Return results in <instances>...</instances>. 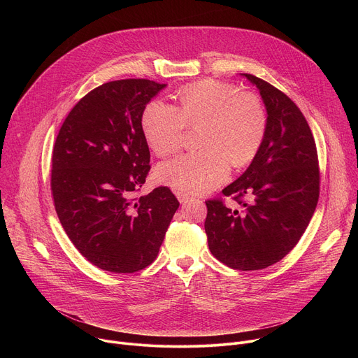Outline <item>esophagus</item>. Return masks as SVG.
Wrapping results in <instances>:
<instances>
[{
	"instance_id": "obj_1",
	"label": "esophagus",
	"mask_w": 358,
	"mask_h": 358,
	"mask_svg": "<svg viewBox=\"0 0 358 358\" xmlns=\"http://www.w3.org/2000/svg\"><path fill=\"white\" fill-rule=\"evenodd\" d=\"M176 195H177L178 201H180L181 203H185V202H188V201L191 199V196H189L188 194H185V192H180V191H178Z\"/></svg>"
}]
</instances>
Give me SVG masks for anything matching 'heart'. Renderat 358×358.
<instances>
[{"label": "heart", "instance_id": "obj_1", "mask_svg": "<svg viewBox=\"0 0 358 358\" xmlns=\"http://www.w3.org/2000/svg\"><path fill=\"white\" fill-rule=\"evenodd\" d=\"M266 110L258 94L238 92L213 79L187 85L178 106L152 100L141 116L145 143L157 156L178 151L187 127L199 129L201 151L178 156L156 169L160 184L185 194H203L222 184L231 170L248 164L266 133Z\"/></svg>", "mask_w": 358, "mask_h": 358}]
</instances>
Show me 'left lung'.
Masks as SVG:
<instances>
[{
	"mask_svg": "<svg viewBox=\"0 0 358 358\" xmlns=\"http://www.w3.org/2000/svg\"><path fill=\"white\" fill-rule=\"evenodd\" d=\"M241 76L261 93L266 133L246 171L222 189L242 211L207 201L203 227L218 261L232 269L258 271L283 259L301 238L317 206L320 176L315 138L299 108L271 83Z\"/></svg>",
	"mask_w": 358,
	"mask_h": 358,
	"instance_id": "8db88e82",
	"label": "left lung"
}]
</instances>
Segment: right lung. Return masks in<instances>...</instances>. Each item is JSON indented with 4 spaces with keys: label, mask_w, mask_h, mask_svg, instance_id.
I'll list each match as a JSON object with an SVG mask.
<instances>
[{
    "label": "right lung",
    "mask_w": 358,
    "mask_h": 358,
    "mask_svg": "<svg viewBox=\"0 0 358 358\" xmlns=\"http://www.w3.org/2000/svg\"><path fill=\"white\" fill-rule=\"evenodd\" d=\"M166 86L148 79L101 85L78 101L55 141L50 189L58 218L83 257L108 272L155 262L180 206L167 187L133 198L150 171L141 116Z\"/></svg>",
    "instance_id": "obj_1"
}]
</instances>
